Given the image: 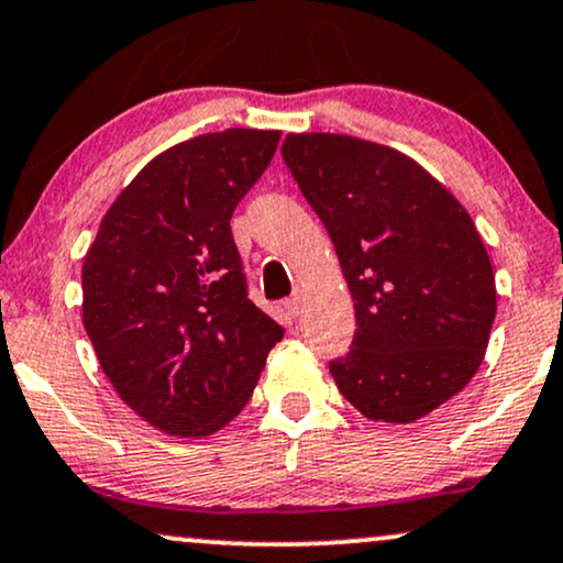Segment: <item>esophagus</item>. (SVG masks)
<instances>
[{
  "mask_svg": "<svg viewBox=\"0 0 563 563\" xmlns=\"http://www.w3.org/2000/svg\"><path fill=\"white\" fill-rule=\"evenodd\" d=\"M286 309H288L290 317L301 314V309H303V294H301V290H294V296H290L286 301Z\"/></svg>",
  "mask_w": 563,
  "mask_h": 563,
  "instance_id": "34e87169",
  "label": "esophagus"
}]
</instances>
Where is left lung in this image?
Returning <instances> with one entry per match:
<instances>
[{"instance_id": "1", "label": "left lung", "mask_w": 563, "mask_h": 563, "mask_svg": "<svg viewBox=\"0 0 563 563\" xmlns=\"http://www.w3.org/2000/svg\"><path fill=\"white\" fill-rule=\"evenodd\" d=\"M283 161L330 233L355 301L330 374L372 421L412 423L478 372L496 317L465 208L408 155L347 134H288Z\"/></svg>"}]
</instances>
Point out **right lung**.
<instances>
[{"instance_id":"obj_1","label":"right lung","mask_w":563,"mask_h":563,"mask_svg":"<svg viewBox=\"0 0 563 563\" xmlns=\"http://www.w3.org/2000/svg\"><path fill=\"white\" fill-rule=\"evenodd\" d=\"M280 132L179 142L117 197L82 265V322L119 397L170 437H208L252 397L283 327L249 298L231 216Z\"/></svg>"}]
</instances>
